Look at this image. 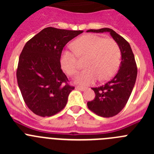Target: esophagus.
<instances>
[{
	"instance_id": "1",
	"label": "esophagus",
	"mask_w": 154,
	"mask_h": 154,
	"mask_svg": "<svg viewBox=\"0 0 154 154\" xmlns=\"http://www.w3.org/2000/svg\"><path fill=\"white\" fill-rule=\"evenodd\" d=\"M75 89H79V90L84 91L86 89V88H85V87H83V86H79V85H77V86H75Z\"/></svg>"
}]
</instances>
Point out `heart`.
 <instances>
[{"mask_svg":"<svg viewBox=\"0 0 154 154\" xmlns=\"http://www.w3.org/2000/svg\"><path fill=\"white\" fill-rule=\"evenodd\" d=\"M72 47L74 51L65 50L62 52L61 65L69 75H74L79 68L78 56L87 57V68L75 78L77 83L89 85L99 78L101 81H106L117 72L120 64L121 50L114 39L85 35L76 39Z\"/></svg>","mask_w":154,"mask_h":154,"instance_id":"heart-1","label":"heart"}]
</instances>
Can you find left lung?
<instances>
[{
	"instance_id": "obj_1",
	"label": "left lung",
	"mask_w": 154,
	"mask_h": 154,
	"mask_svg": "<svg viewBox=\"0 0 154 154\" xmlns=\"http://www.w3.org/2000/svg\"><path fill=\"white\" fill-rule=\"evenodd\" d=\"M87 32H109L120 48L122 61L117 74L105 85L92 88L96 96L87 103L88 108L96 115L112 117L124 108L135 85L137 67L134 55L127 41L112 29H90Z\"/></svg>"
}]
</instances>
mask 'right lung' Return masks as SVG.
<instances>
[{
	"label": "right lung",
	"instance_id": "1",
	"mask_svg": "<svg viewBox=\"0 0 154 154\" xmlns=\"http://www.w3.org/2000/svg\"><path fill=\"white\" fill-rule=\"evenodd\" d=\"M83 31L48 27L27 42L19 57L17 80L31 111L42 117L62 111L75 87L61 69L63 48Z\"/></svg>",
	"mask_w": 154,
	"mask_h": 154
}]
</instances>
